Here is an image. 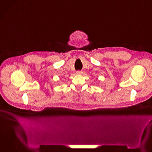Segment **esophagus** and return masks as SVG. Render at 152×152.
<instances>
[{
  "label": "esophagus",
  "mask_w": 152,
  "mask_h": 152,
  "mask_svg": "<svg viewBox=\"0 0 152 152\" xmlns=\"http://www.w3.org/2000/svg\"><path fill=\"white\" fill-rule=\"evenodd\" d=\"M76 74L77 75H81V74H82V71H77Z\"/></svg>",
  "instance_id": "obj_1"
}]
</instances>
